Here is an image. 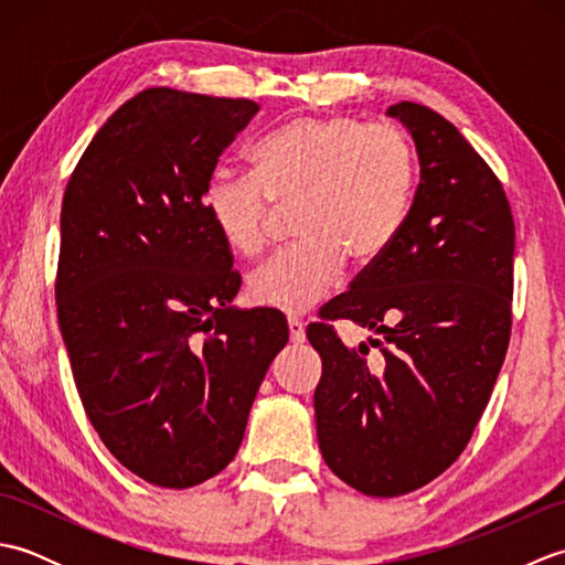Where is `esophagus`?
Listing matches in <instances>:
<instances>
[{
  "label": "esophagus",
  "mask_w": 565,
  "mask_h": 565,
  "mask_svg": "<svg viewBox=\"0 0 565 565\" xmlns=\"http://www.w3.org/2000/svg\"><path fill=\"white\" fill-rule=\"evenodd\" d=\"M289 334H291V342L296 344L306 342V326L301 318H289Z\"/></svg>",
  "instance_id": "34e87169"
}]
</instances>
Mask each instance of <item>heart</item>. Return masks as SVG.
Wrapping results in <instances>:
<instances>
[{
  "label": "heart",
  "instance_id": "1",
  "mask_svg": "<svg viewBox=\"0 0 565 565\" xmlns=\"http://www.w3.org/2000/svg\"><path fill=\"white\" fill-rule=\"evenodd\" d=\"M255 172L218 170L203 186V211L239 257L269 243L273 206L296 209L301 243L249 276L259 306L303 313L342 276L344 262H376L398 235L413 194L415 154L393 124L356 116H301L252 152Z\"/></svg>",
  "mask_w": 565,
  "mask_h": 565
}]
</instances>
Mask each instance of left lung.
<instances>
[{"mask_svg":"<svg viewBox=\"0 0 565 565\" xmlns=\"http://www.w3.org/2000/svg\"><path fill=\"white\" fill-rule=\"evenodd\" d=\"M407 128L419 184L398 235L322 306L306 334L322 359L313 395L322 459L359 493L405 495L459 459L493 393L512 326L514 221L502 184L447 118L388 106ZM330 319L384 334L376 358Z\"/></svg>","mask_w":565,"mask_h":565,"instance_id":"1","label":"left lung"}]
</instances>
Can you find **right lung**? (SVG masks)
<instances>
[{
  "label": "right lung",
  "mask_w": 565,
  "mask_h": 565,
  "mask_svg": "<svg viewBox=\"0 0 565 565\" xmlns=\"http://www.w3.org/2000/svg\"><path fill=\"white\" fill-rule=\"evenodd\" d=\"M259 106L152 87L126 102L72 172L55 301L89 423L160 488L235 459L249 407L289 342L279 310H239L233 255L203 211L221 152Z\"/></svg>",
  "instance_id": "1"
}]
</instances>
